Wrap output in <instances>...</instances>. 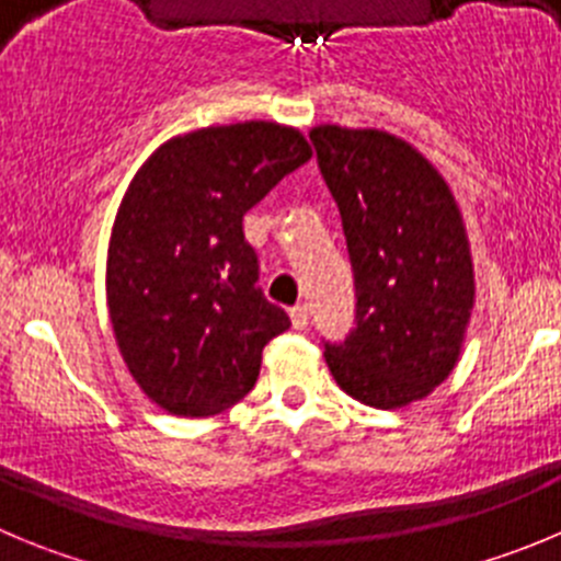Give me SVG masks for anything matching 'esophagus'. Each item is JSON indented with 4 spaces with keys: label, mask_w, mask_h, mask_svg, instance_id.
I'll list each match as a JSON object with an SVG mask.
<instances>
[{
    "label": "esophagus",
    "mask_w": 561,
    "mask_h": 561,
    "mask_svg": "<svg viewBox=\"0 0 561 561\" xmlns=\"http://www.w3.org/2000/svg\"><path fill=\"white\" fill-rule=\"evenodd\" d=\"M290 323L293 329H307V323H310V310H307L305 305H298L290 310Z\"/></svg>",
    "instance_id": "obj_1"
}]
</instances>
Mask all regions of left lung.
I'll return each mask as SVG.
<instances>
[{
  "label": "left lung",
  "mask_w": 561,
  "mask_h": 561,
  "mask_svg": "<svg viewBox=\"0 0 561 561\" xmlns=\"http://www.w3.org/2000/svg\"><path fill=\"white\" fill-rule=\"evenodd\" d=\"M318 169L343 218L357 287V327L327 343L340 390L401 410L448 379L476 305L470 240L451 187L404 138L385 129H310Z\"/></svg>",
  "instance_id": "1"
}]
</instances>
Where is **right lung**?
<instances>
[{"mask_svg": "<svg viewBox=\"0 0 561 561\" xmlns=\"http://www.w3.org/2000/svg\"><path fill=\"white\" fill-rule=\"evenodd\" d=\"M310 157L296 127L221 124L165 140L129 182L110 232L107 310L160 410L209 417L238 404L268 340L290 327L256 287L243 216Z\"/></svg>", "mask_w": 561, "mask_h": 561, "instance_id": "1", "label": "right lung"}]
</instances>
